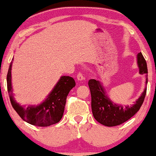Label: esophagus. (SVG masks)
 <instances>
[{
  "label": "esophagus",
  "instance_id": "1",
  "mask_svg": "<svg viewBox=\"0 0 156 156\" xmlns=\"http://www.w3.org/2000/svg\"><path fill=\"white\" fill-rule=\"evenodd\" d=\"M76 78H77L79 81H83V80H85L84 76H83V74L82 73H78L77 76H76Z\"/></svg>",
  "mask_w": 156,
  "mask_h": 156
}]
</instances>
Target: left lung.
Listing matches in <instances>:
<instances>
[{
	"mask_svg": "<svg viewBox=\"0 0 156 156\" xmlns=\"http://www.w3.org/2000/svg\"><path fill=\"white\" fill-rule=\"evenodd\" d=\"M137 58L140 69L139 72L140 74H145L146 77H147L148 72L144 57L141 53H139ZM88 86L91 95V109L94 118L99 123L106 126H115L129 120L139 111L147 93V88H145L135 105L130 107L128 105L124 108L122 105L114 104L110 101L98 80H90L88 81Z\"/></svg>",
	"mask_w": 156,
	"mask_h": 156,
	"instance_id": "1",
	"label": "left lung"
}]
</instances>
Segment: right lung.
Returning a JSON list of instances; mask_svg holds the SVG:
<instances>
[{"label": "right lung", "instance_id": "add662e5", "mask_svg": "<svg viewBox=\"0 0 156 156\" xmlns=\"http://www.w3.org/2000/svg\"><path fill=\"white\" fill-rule=\"evenodd\" d=\"M11 68L12 62L9 65L6 76L8 94L13 108L21 118L30 124L42 127L59 122L64 113L67 96L76 85L74 80L68 76H62L44 103L36 107L29 106L24 108L13 100L11 85Z\"/></svg>", "mask_w": 156, "mask_h": 156}]
</instances>
